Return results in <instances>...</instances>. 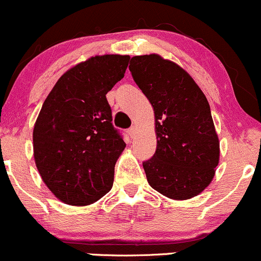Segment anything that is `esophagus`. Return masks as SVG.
Here are the masks:
<instances>
[{"label":"esophagus","mask_w":261,"mask_h":261,"mask_svg":"<svg viewBox=\"0 0 261 261\" xmlns=\"http://www.w3.org/2000/svg\"><path fill=\"white\" fill-rule=\"evenodd\" d=\"M128 136L131 137V139H134V137H135V135H136V127L135 126H133V127H130L128 128Z\"/></svg>","instance_id":"esophagus-1"}]
</instances>
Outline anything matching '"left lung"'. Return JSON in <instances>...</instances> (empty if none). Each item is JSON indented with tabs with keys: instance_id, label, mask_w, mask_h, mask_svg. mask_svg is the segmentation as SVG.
<instances>
[{
	"instance_id": "8db88e82",
	"label": "left lung",
	"mask_w": 261,
	"mask_h": 261,
	"mask_svg": "<svg viewBox=\"0 0 261 261\" xmlns=\"http://www.w3.org/2000/svg\"><path fill=\"white\" fill-rule=\"evenodd\" d=\"M128 69L154 114L156 152L142 163L148 185L174 200L198 196L220 154L207 98L187 71L160 54L133 57Z\"/></svg>"
}]
</instances>
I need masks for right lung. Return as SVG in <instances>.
Masks as SVG:
<instances>
[{
  "label": "right lung",
  "mask_w": 261,
  "mask_h": 261,
  "mask_svg": "<svg viewBox=\"0 0 261 261\" xmlns=\"http://www.w3.org/2000/svg\"><path fill=\"white\" fill-rule=\"evenodd\" d=\"M130 57L104 54L80 62L58 79L33 127L42 181L61 202L93 204L113 187L125 142L111 124L108 91L124 78Z\"/></svg>",
  "instance_id": "right-lung-1"
}]
</instances>
